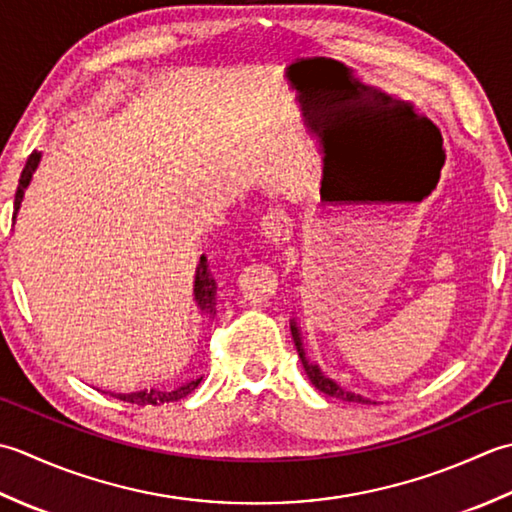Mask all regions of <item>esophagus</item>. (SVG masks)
Wrapping results in <instances>:
<instances>
[{"label":"esophagus","mask_w":512,"mask_h":512,"mask_svg":"<svg viewBox=\"0 0 512 512\" xmlns=\"http://www.w3.org/2000/svg\"><path fill=\"white\" fill-rule=\"evenodd\" d=\"M260 234H263L267 241L280 243L285 241L289 234V216L283 210H269L260 218Z\"/></svg>","instance_id":"esophagus-1"}]
</instances>
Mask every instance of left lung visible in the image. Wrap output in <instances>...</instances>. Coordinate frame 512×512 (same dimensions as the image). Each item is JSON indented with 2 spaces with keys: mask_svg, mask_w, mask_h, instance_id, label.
Wrapping results in <instances>:
<instances>
[{
  "mask_svg": "<svg viewBox=\"0 0 512 512\" xmlns=\"http://www.w3.org/2000/svg\"><path fill=\"white\" fill-rule=\"evenodd\" d=\"M291 336H294L296 349H298V356H300V360H302V367H305V371H307V378L311 380V384H314V387H316L318 391H322L325 395H331V398L344 400V402L371 404V400L362 398V395H358V393H351V391H347V389H342L340 384H336V382H333L331 378H327L325 373L320 371L318 364H314V362H309V360H307L305 344H302V336H300V329L296 327V322H291ZM373 404H375V402H373Z\"/></svg>",
  "mask_w": 512,
  "mask_h": 512,
  "instance_id": "8db88e82",
  "label": "left lung"
}]
</instances>
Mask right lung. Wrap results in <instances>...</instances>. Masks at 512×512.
Returning a JSON list of instances; mask_svg holds the SVG:
<instances>
[{
	"mask_svg": "<svg viewBox=\"0 0 512 512\" xmlns=\"http://www.w3.org/2000/svg\"><path fill=\"white\" fill-rule=\"evenodd\" d=\"M41 154L33 152L28 156V161L22 170V176H19V185H17V192H15V216L19 212V205H22V198H24V190L28 187L30 179H33V172L37 170ZM13 216V218H15ZM216 280L212 278V271L210 265H207V258L201 256L198 260V267H196V278H194V300H196V307L203 311V314H216ZM203 378H196L181 384V387L176 389H150V391H137V393H110L112 398L123 400V402H130V404H137V406H148V404H165V402H176L185 398V395H190L198 384H201Z\"/></svg>",
	"mask_w": 512,
	"mask_h": 512,
	"instance_id": "add662e5",
	"label": "right lung"
}]
</instances>
